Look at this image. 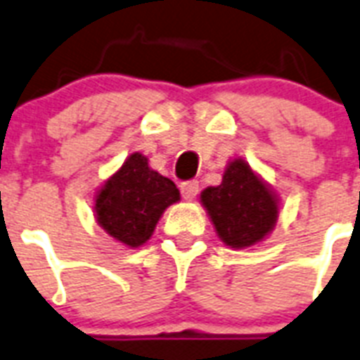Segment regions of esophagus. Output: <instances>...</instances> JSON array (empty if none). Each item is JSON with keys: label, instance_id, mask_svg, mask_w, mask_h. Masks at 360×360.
Returning a JSON list of instances; mask_svg holds the SVG:
<instances>
[{"label": "esophagus", "instance_id": "1", "mask_svg": "<svg viewBox=\"0 0 360 360\" xmlns=\"http://www.w3.org/2000/svg\"><path fill=\"white\" fill-rule=\"evenodd\" d=\"M198 192H200V183L198 181H186V183L181 185V194H183L185 200L192 201L198 195Z\"/></svg>", "mask_w": 360, "mask_h": 360}]
</instances>
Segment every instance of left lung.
Instances as JSON below:
<instances>
[{
    "mask_svg": "<svg viewBox=\"0 0 360 360\" xmlns=\"http://www.w3.org/2000/svg\"><path fill=\"white\" fill-rule=\"evenodd\" d=\"M216 235L231 250H248L276 229L281 200L242 157L227 162L221 183L200 195Z\"/></svg>",
    "mask_w": 360,
    "mask_h": 360,
    "instance_id": "8db88e82",
    "label": "left lung"
}]
</instances>
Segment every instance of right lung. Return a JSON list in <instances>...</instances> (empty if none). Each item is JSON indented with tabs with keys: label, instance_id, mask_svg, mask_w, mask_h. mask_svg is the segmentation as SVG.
Listing matches in <instances>:
<instances>
[{
	"label": "right lung",
	"instance_id": "right-lung-1",
	"mask_svg": "<svg viewBox=\"0 0 360 360\" xmlns=\"http://www.w3.org/2000/svg\"><path fill=\"white\" fill-rule=\"evenodd\" d=\"M181 200L175 183L150 166L140 151H133L94 194V218L118 244L131 250L144 246L160 216Z\"/></svg>",
	"mask_w": 360,
	"mask_h": 360
}]
</instances>
